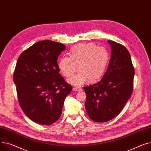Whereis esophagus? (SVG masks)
Returning <instances> with one entry per match:
<instances>
[{
	"label": "esophagus",
	"mask_w": 151,
	"mask_h": 151,
	"mask_svg": "<svg viewBox=\"0 0 151 151\" xmlns=\"http://www.w3.org/2000/svg\"><path fill=\"white\" fill-rule=\"evenodd\" d=\"M73 90L74 91H76V92H80L82 90V88L81 87H75L73 88Z\"/></svg>",
	"instance_id": "obj_1"
}]
</instances>
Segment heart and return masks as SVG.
Instances as JSON below:
<instances>
[{
  "label": "heart",
  "mask_w": 151,
  "mask_h": 151,
  "mask_svg": "<svg viewBox=\"0 0 151 151\" xmlns=\"http://www.w3.org/2000/svg\"><path fill=\"white\" fill-rule=\"evenodd\" d=\"M109 60L107 50L103 47H96L92 43H82L73 46L70 56H63L59 59L58 67L62 74L69 77L76 70L79 72L68 79L73 86H81L88 80L93 82L103 75Z\"/></svg>",
  "instance_id": "b5f03b06"
}]
</instances>
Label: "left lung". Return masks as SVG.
Returning a JSON list of instances; mask_svg holds the SVG:
<instances>
[{
  "mask_svg": "<svg viewBox=\"0 0 151 151\" xmlns=\"http://www.w3.org/2000/svg\"><path fill=\"white\" fill-rule=\"evenodd\" d=\"M111 57L101 81L84 87L85 107L93 121L103 123L116 116L133 92L135 70L130 55L123 45L109 40Z\"/></svg>",
  "mask_w": 151,
  "mask_h": 151,
  "instance_id": "1",
  "label": "left lung"
}]
</instances>
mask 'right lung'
Masks as SVG:
<instances>
[{
	"instance_id": "1",
	"label": "right lung",
	"mask_w": 151,
	"mask_h": 151,
	"mask_svg": "<svg viewBox=\"0 0 151 151\" xmlns=\"http://www.w3.org/2000/svg\"><path fill=\"white\" fill-rule=\"evenodd\" d=\"M65 46L50 40L39 41L19 56L13 81L20 106L35 123L50 125L61 116L72 87L59 74L57 59Z\"/></svg>"
}]
</instances>
